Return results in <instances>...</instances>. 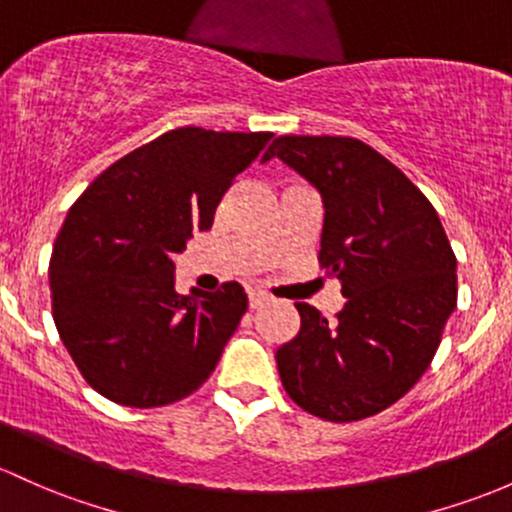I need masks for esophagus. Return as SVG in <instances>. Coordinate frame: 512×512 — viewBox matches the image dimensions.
<instances>
[{"mask_svg": "<svg viewBox=\"0 0 512 512\" xmlns=\"http://www.w3.org/2000/svg\"><path fill=\"white\" fill-rule=\"evenodd\" d=\"M268 302V295H263V293H249V307L251 310H256V307H261V305H266Z\"/></svg>", "mask_w": 512, "mask_h": 512, "instance_id": "obj_1", "label": "esophagus"}]
</instances>
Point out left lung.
I'll use <instances>...</instances> for the list:
<instances>
[{"mask_svg": "<svg viewBox=\"0 0 512 512\" xmlns=\"http://www.w3.org/2000/svg\"><path fill=\"white\" fill-rule=\"evenodd\" d=\"M276 156L322 195L320 266L346 298L327 322L295 302L300 332L276 351L285 393L310 415L354 422L386 410L432 364L456 307V256L408 175L349 136H278Z\"/></svg>", "mask_w": 512, "mask_h": 512, "instance_id": "8db88e82", "label": "left lung"}]
</instances>
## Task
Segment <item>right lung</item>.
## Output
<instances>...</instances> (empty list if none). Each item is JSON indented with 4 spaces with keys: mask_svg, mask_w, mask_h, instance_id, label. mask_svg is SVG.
<instances>
[{
    "mask_svg": "<svg viewBox=\"0 0 512 512\" xmlns=\"http://www.w3.org/2000/svg\"><path fill=\"white\" fill-rule=\"evenodd\" d=\"M271 131H166L109 166L53 244V320L82 378L126 408H161L210 378L246 312L244 288L175 293V263L212 227L234 178Z\"/></svg>",
    "mask_w": 512,
    "mask_h": 512,
    "instance_id": "1",
    "label": "right lung"
}]
</instances>
